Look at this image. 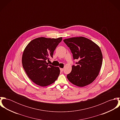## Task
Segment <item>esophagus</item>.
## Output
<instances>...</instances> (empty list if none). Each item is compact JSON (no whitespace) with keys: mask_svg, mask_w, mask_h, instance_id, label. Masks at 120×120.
Returning a JSON list of instances; mask_svg holds the SVG:
<instances>
[{"mask_svg":"<svg viewBox=\"0 0 120 120\" xmlns=\"http://www.w3.org/2000/svg\"><path fill=\"white\" fill-rule=\"evenodd\" d=\"M60 71L62 72V71H64V69H63V68H60Z\"/></svg>","mask_w":120,"mask_h":120,"instance_id":"34e87169","label":"esophagus"}]
</instances>
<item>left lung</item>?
<instances>
[{
  "label": "left lung",
  "instance_id": "obj_1",
  "mask_svg": "<svg viewBox=\"0 0 120 120\" xmlns=\"http://www.w3.org/2000/svg\"><path fill=\"white\" fill-rule=\"evenodd\" d=\"M64 42L70 48L77 66H72L67 75L69 81L75 86L84 87L91 83L98 76L103 62L100 48L92 41L84 37L66 39Z\"/></svg>",
  "mask_w": 120,
  "mask_h": 120
}]
</instances>
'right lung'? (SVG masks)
Returning a JSON list of instances; mask_svg holds the SVG:
<instances>
[{"label": "right lung", "mask_w": 120, "mask_h": 120, "mask_svg": "<svg viewBox=\"0 0 120 120\" xmlns=\"http://www.w3.org/2000/svg\"><path fill=\"white\" fill-rule=\"evenodd\" d=\"M57 39L39 37L31 41L25 48L22 56V64L29 78L36 85L46 86L57 79L60 70L49 65L47 60L53 57V52L62 41Z\"/></svg>", "instance_id": "obj_1"}]
</instances>
